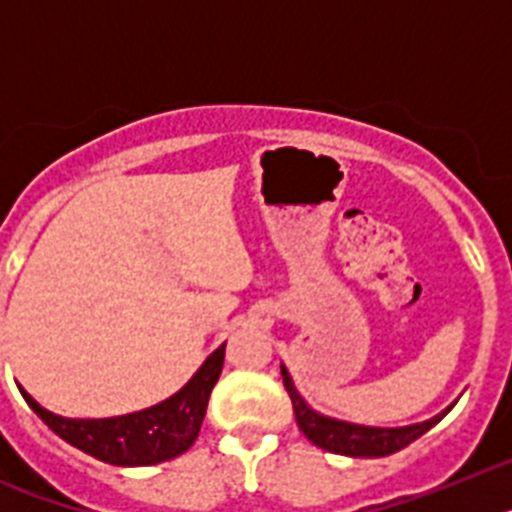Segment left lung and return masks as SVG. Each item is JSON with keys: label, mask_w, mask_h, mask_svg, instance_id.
<instances>
[{"label": "left lung", "mask_w": 512, "mask_h": 512, "mask_svg": "<svg viewBox=\"0 0 512 512\" xmlns=\"http://www.w3.org/2000/svg\"><path fill=\"white\" fill-rule=\"evenodd\" d=\"M284 387H287L289 397H292V408H295V418L300 431L310 438L318 449L330 451V454L341 456H361V459H377V456H390L395 451L405 449L415 438L423 436L425 431H431L433 425L454 408L456 402H451L449 408L441 410L433 418L423 420V423L400 425V428H379V425H359L348 423V420L328 418V415L312 410L305 402V397L297 392L295 382L289 377L287 366L282 364Z\"/></svg>", "instance_id": "8db88e82"}]
</instances>
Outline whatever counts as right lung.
<instances>
[{"mask_svg":"<svg viewBox=\"0 0 512 512\" xmlns=\"http://www.w3.org/2000/svg\"><path fill=\"white\" fill-rule=\"evenodd\" d=\"M225 343L215 348L182 390L153 408L115 418H63L40 408L20 387L22 397L53 433L94 459L112 467H151L176 459L200 436L207 400L220 379Z\"/></svg>","mask_w":512,"mask_h":512,"instance_id":"1","label":"right lung"}]
</instances>
